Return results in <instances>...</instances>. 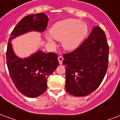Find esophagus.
I'll return each instance as SVG.
<instances>
[{"mask_svg": "<svg viewBox=\"0 0 120 120\" xmlns=\"http://www.w3.org/2000/svg\"><path fill=\"white\" fill-rule=\"evenodd\" d=\"M58 62H59V64L61 65V64H62V62H63V60H64V57L62 56H59L58 57Z\"/></svg>", "mask_w": 120, "mask_h": 120, "instance_id": "34e87169", "label": "esophagus"}]
</instances>
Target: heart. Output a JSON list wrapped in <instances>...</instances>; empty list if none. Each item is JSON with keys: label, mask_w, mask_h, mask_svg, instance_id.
I'll list each match as a JSON object with an SVG mask.
<instances>
[{"label": "heart", "mask_w": 120, "mask_h": 120, "mask_svg": "<svg viewBox=\"0 0 120 120\" xmlns=\"http://www.w3.org/2000/svg\"><path fill=\"white\" fill-rule=\"evenodd\" d=\"M50 34L45 38L50 44L55 45L53 38L62 40L64 49L68 51L77 49L88 34V27L86 23L79 19H67L57 22L51 27Z\"/></svg>", "instance_id": "obj_1"}]
</instances>
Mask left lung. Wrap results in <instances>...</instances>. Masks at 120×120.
Returning <instances> with one entry per match:
<instances>
[{"instance_id": "8db88e82", "label": "left lung", "mask_w": 120, "mask_h": 120, "mask_svg": "<svg viewBox=\"0 0 120 120\" xmlns=\"http://www.w3.org/2000/svg\"><path fill=\"white\" fill-rule=\"evenodd\" d=\"M104 31L98 26L73 52L64 55L66 91L75 97H85L102 82L108 65L109 47Z\"/></svg>"}]
</instances>
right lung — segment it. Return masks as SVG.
Wrapping results in <instances>:
<instances>
[{
	"label": "right lung",
	"mask_w": 120,
	"mask_h": 120,
	"mask_svg": "<svg viewBox=\"0 0 120 120\" xmlns=\"http://www.w3.org/2000/svg\"><path fill=\"white\" fill-rule=\"evenodd\" d=\"M49 18L44 13L25 16L10 34L7 49V65L9 74L18 90L25 96L35 98L47 90V79L58 66V56L54 53L38 50L26 58L16 55L11 41L30 32H44Z\"/></svg>",
	"instance_id": "1"
}]
</instances>
